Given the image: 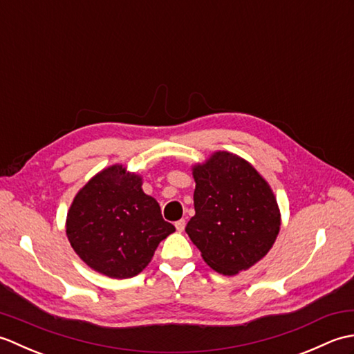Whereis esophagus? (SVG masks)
<instances>
[{
	"label": "esophagus",
	"mask_w": 354,
	"mask_h": 354,
	"mask_svg": "<svg viewBox=\"0 0 354 354\" xmlns=\"http://www.w3.org/2000/svg\"><path fill=\"white\" fill-rule=\"evenodd\" d=\"M175 227H176V231L183 232V231H184V228H185V221H184V219H181V221L175 222Z\"/></svg>",
	"instance_id": "1"
}]
</instances>
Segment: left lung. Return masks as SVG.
<instances>
[{"instance_id":"obj_1","label":"left lung","mask_w":354,"mask_h":354,"mask_svg":"<svg viewBox=\"0 0 354 354\" xmlns=\"http://www.w3.org/2000/svg\"><path fill=\"white\" fill-rule=\"evenodd\" d=\"M194 214L185 232L216 272L236 275L260 261L281 225L275 194L243 158L212 153L193 165Z\"/></svg>"}]
</instances>
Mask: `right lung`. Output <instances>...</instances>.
I'll use <instances>...</instances> for the list:
<instances>
[{
    "mask_svg": "<svg viewBox=\"0 0 354 354\" xmlns=\"http://www.w3.org/2000/svg\"><path fill=\"white\" fill-rule=\"evenodd\" d=\"M138 173L114 164L82 187L66 214V237L82 261L111 278H132L152 260L175 227L156 199L141 189Z\"/></svg>",
    "mask_w": 354,
    "mask_h": 354,
    "instance_id": "obj_1",
    "label": "right lung"
}]
</instances>
